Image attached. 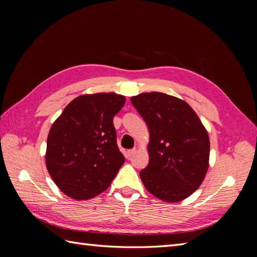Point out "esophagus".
<instances>
[{
	"mask_svg": "<svg viewBox=\"0 0 257 257\" xmlns=\"http://www.w3.org/2000/svg\"><path fill=\"white\" fill-rule=\"evenodd\" d=\"M136 151H137V150H136V149H132V150H128L127 151V158H132L135 154H136Z\"/></svg>",
	"mask_w": 257,
	"mask_h": 257,
	"instance_id": "esophagus-1",
	"label": "esophagus"
}]
</instances>
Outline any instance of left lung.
Segmentation results:
<instances>
[{"mask_svg": "<svg viewBox=\"0 0 257 257\" xmlns=\"http://www.w3.org/2000/svg\"><path fill=\"white\" fill-rule=\"evenodd\" d=\"M149 129V163L140 171L146 189L158 199L179 202L198 190L209 168L210 139L187 102L163 92L132 97Z\"/></svg>", "mask_w": 257, "mask_h": 257, "instance_id": "1", "label": "left lung"}]
</instances>
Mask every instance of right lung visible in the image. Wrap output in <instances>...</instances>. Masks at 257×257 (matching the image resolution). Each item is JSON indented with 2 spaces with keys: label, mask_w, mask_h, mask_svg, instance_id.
<instances>
[{
  "label": "right lung",
  "mask_w": 257,
  "mask_h": 257,
  "mask_svg": "<svg viewBox=\"0 0 257 257\" xmlns=\"http://www.w3.org/2000/svg\"><path fill=\"white\" fill-rule=\"evenodd\" d=\"M125 102L114 92L83 95L65 107L47 137L46 167L69 198L88 200L103 192L124 157L117 146L113 117Z\"/></svg>",
  "instance_id": "right-lung-1"
}]
</instances>
